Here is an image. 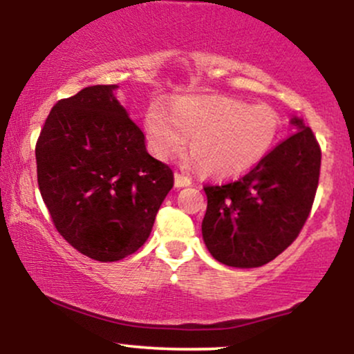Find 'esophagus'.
Listing matches in <instances>:
<instances>
[{"label": "esophagus", "mask_w": 354, "mask_h": 354, "mask_svg": "<svg viewBox=\"0 0 354 354\" xmlns=\"http://www.w3.org/2000/svg\"><path fill=\"white\" fill-rule=\"evenodd\" d=\"M191 185V178L185 176V174L181 173H174V186L176 188H185V186H189Z\"/></svg>", "instance_id": "esophagus-1"}]
</instances>
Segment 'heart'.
Here are the masks:
<instances>
[{
    "mask_svg": "<svg viewBox=\"0 0 354 354\" xmlns=\"http://www.w3.org/2000/svg\"><path fill=\"white\" fill-rule=\"evenodd\" d=\"M283 121L266 104L219 95H183L166 104L153 103L145 115L149 151L168 160L188 143L185 163H200L213 178L241 176L261 163L281 136Z\"/></svg>",
    "mask_w": 354,
    "mask_h": 354,
    "instance_id": "heart-1",
    "label": "heart"
}]
</instances>
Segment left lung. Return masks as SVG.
I'll return each mask as SVG.
<instances>
[{"instance_id":"left-lung-1","label":"left lung","mask_w":354,"mask_h":354,"mask_svg":"<svg viewBox=\"0 0 354 354\" xmlns=\"http://www.w3.org/2000/svg\"><path fill=\"white\" fill-rule=\"evenodd\" d=\"M290 123L296 133L250 173L228 185L205 186L203 241L223 265H266L295 241L310 214L321 149L303 118L293 116Z\"/></svg>"}]
</instances>
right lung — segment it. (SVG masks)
<instances>
[{"label":"right lung","instance_id":"1","mask_svg":"<svg viewBox=\"0 0 354 354\" xmlns=\"http://www.w3.org/2000/svg\"><path fill=\"white\" fill-rule=\"evenodd\" d=\"M95 84L61 100L36 143L38 185L59 234L96 261H120L145 245L173 171L116 98Z\"/></svg>","mask_w":354,"mask_h":354}]
</instances>
